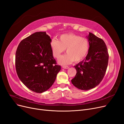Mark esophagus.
<instances>
[{"label": "esophagus", "instance_id": "34e87169", "mask_svg": "<svg viewBox=\"0 0 124 124\" xmlns=\"http://www.w3.org/2000/svg\"><path fill=\"white\" fill-rule=\"evenodd\" d=\"M62 68H64V69H68L69 67L68 66H63Z\"/></svg>", "mask_w": 124, "mask_h": 124}]
</instances>
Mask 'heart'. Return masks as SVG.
<instances>
[{
  "label": "heart",
  "instance_id": "b5f03b06",
  "mask_svg": "<svg viewBox=\"0 0 124 124\" xmlns=\"http://www.w3.org/2000/svg\"><path fill=\"white\" fill-rule=\"evenodd\" d=\"M53 54L58 58L66 49L67 54L59 58L58 62L67 65L73 61H82L87 55L90 44L88 39L73 33L64 34L59 37V40L54 39L50 44Z\"/></svg>",
  "mask_w": 124,
  "mask_h": 124
}]
</instances>
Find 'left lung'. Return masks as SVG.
<instances>
[{"label": "left lung", "mask_w": 124, "mask_h": 124, "mask_svg": "<svg viewBox=\"0 0 124 124\" xmlns=\"http://www.w3.org/2000/svg\"><path fill=\"white\" fill-rule=\"evenodd\" d=\"M90 48L84 60L74 67L77 74L72 84L78 89L89 90L98 85L105 74L109 55L104 41L89 32L87 36Z\"/></svg>", "instance_id": "obj_1"}]
</instances>
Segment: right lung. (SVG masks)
Returning a JSON list of instances; mask_svg holds the SVG:
<instances>
[{"mask_svg": "<svg viewBox=\"0 0 124 124\" xmlns=\"http://www.w3.org/2000/svg\"><path fill=\"white\" fill-rule=\"evenodd\" d=\"M51 41L46 32H37L21 41L16 51L18 76L25 85L36 93L49 89L61 70L53 56Z\"/></svg>", "mask_w": 124, "mask_h": 124, "instance_id": "obj_1", "label": "right lung"}]
</instances>
